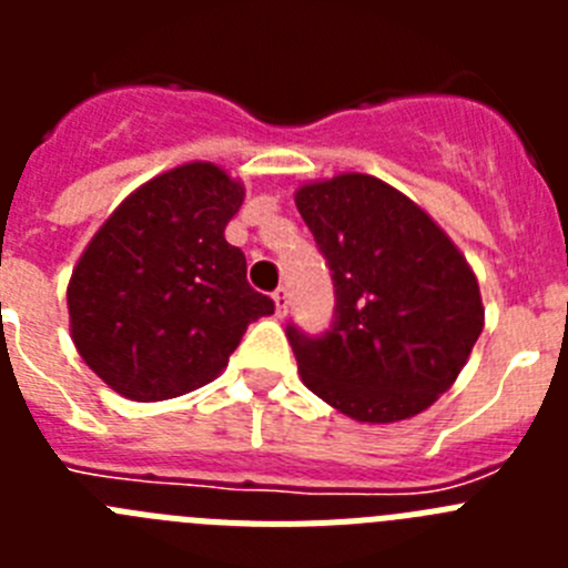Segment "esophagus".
<instances>
[{
    "label": "esophagus",
    "mask_w": 568,
    "mask_h": 568,
    "mask_svg": "<svg viewBox=\"0 0 568 568\" xmlns=\"http://www.w3.org/2000/svg\"><path fill=\"white\" fill-rule=\"evenodd\" d=\"M273 301H275V313H278L281 318H284V315H287V310H290V293H287V287H278V290H275Z\"/></svg>",
    "instance_id": "esophagus-1"
}]
</instances>
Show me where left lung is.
Masks as SVG:
<instances>
[{
	"label": "left lung",
	"mask_w": 568,
	"mask_h": 568,
	"mask_svg": "<svg viewBox=\"0 0 568 568\" xmlns=\"http://www.w3.org/2000/svg\"><path fill=\"white\" fill-rule=\"evenodd\" d=\"M295 207L335 281L333 329H287L304 386L361 424L429 409L484 329L469 261L420 204L375 175L298 184Z\"/></svg>",
	"instance_id": "8db88e82"
}]
</instances>
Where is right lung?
Instances as JSON below:
<instances>
[{"label": "right lung", "instance_id": "add662e5", "mask_svg": "<svg viewBox=\"0 0 568 568\" xmlns=\"http://www.w3.org/2000/svg\"><path fill=\"white\" fill-rule=\"evenodd\" d=\"M244 184L213 162L153 175L88 241L68 281L70 338L130 400H168L222 375L273 301L224 239Z\"/></svg>", "mask_w": 568, "mask_h": 568}]
</instances>
